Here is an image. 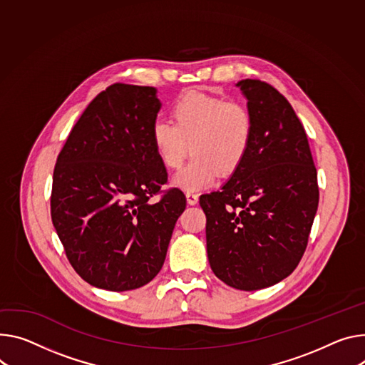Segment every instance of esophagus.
<instances>
[{"instance_id":"obj_1","label":"esophagus","mask_w":365,"mask_h":365,"mask_svg":"<svg viewBox=\"0 0 365 365\" xmlns=\"http://www.w3.org/2000/svg\"><path fill=\"white\" fill-rule=\"evenodd\" d=\"M186 201L189 205H196L197 201H200V197H197L196 193H192V192H187L186 193Z\"/></svg>"}]
</instances>
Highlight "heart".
I'll use <instances>...</instances> for the list:
<instances>
[{"mask_svg":"<svg viewBox=\"0 0 365 365\" xmlns=\"http://www.w3.org/2000/svg\"><path fill=\"white\" fill-rule=\"evenodd\" d=\"M172 120L158 119L151 126V143L168 169H178L190 151L193 157L172 179L186 192L210 187L218 175L230 176L246 160L255 132L247 108L228 103L214 94L190 90L176 98Z\"/></svg>","mask_w":365,"mask_h":365,"instance_id":"heart-1","label":"heart"}]
</instances>
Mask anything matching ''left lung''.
<instances>
[{
  "label": "left lung",
  "mask_w": 365,
  "mask_h": 365,
  "mask_svg": "<svg viewBox=\"0 0 365 365\" xmlns=\"http://www.w3.org/2000/svg\"><path fill=\"white\" fill-rule=\"evenodd\" d=\"M255 132L249 154L220 190L202 195L211 269L255 291L287 278L303 257L319 205L306 130L287 98L260 80L236 84Z\"/></svg>",
  "instance_id": "8db88e82"
}]
</instances>
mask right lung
I'll list each match as a JSON object with an SVG mask.
<instances>
[{"mask_svg": "<svg viewBox=\"0 0 365 365\" xmlns=\"http://www.w3.org/2000/svg\"><path fill=\"white\" fill-rule=\"evenodd\" d=\"M161 103L157 88L112 84L98 93L61 150L51 215L76 272L90 285L129 291L161 269L175 224L186 208L151 143Z\"/></svg>", "mask_w": 365, "mask_h": 365, "instance_id": "obj_1", "label": "right lung"}]
</instances>
